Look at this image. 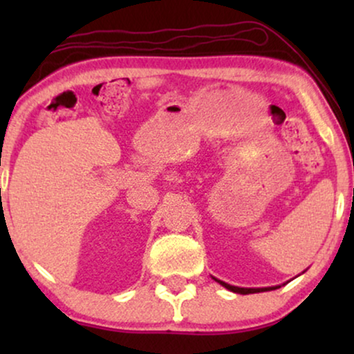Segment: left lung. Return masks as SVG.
Masks as SVG:
<instances>
[{"mask_svg":"<svg viewBox=\"0 0 354 354\" xmlns=\"http://www.w3.org/2000/svg\"><path fill=\"white\" fill-rule=\"evenodd\" d=\"M217 280V279H216ZM222 287H225L227 290H230V292L234 293H240V295H248V293H259V292H269V290H275L277 287H268V288H240V287H234V285H229L225 282H222V280H217Z\"/></svg>","mask_w":354,"mask_h":354,"instance_id":"obj_1","label":"left lung"}]
</instances>
